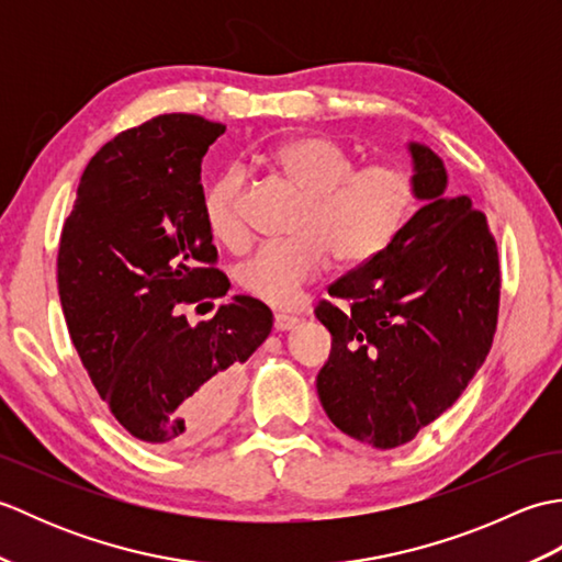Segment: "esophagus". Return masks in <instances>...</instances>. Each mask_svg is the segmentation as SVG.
<instances>
[{
	"instance_id": "1",
	"label": "esophagus",
	"mask_w": 562,
	"mask_h": 562,
	"mask_svg": "<svg viewBox=\"0 0 562 562\" xmlns=\"http://www.w3.org/2000/svg\"><path fill=\"white\" fill-rule=\"evenodd\" d=\"M296 321H300L296 316L278 312V314H274V328H278V330H290V328L296 326Z\"/></svg>"
}]
</instances>
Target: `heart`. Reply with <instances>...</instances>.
Listing matches in <instances>:
<instances>
[{"mask_svg":"<svg viewBox=\"0 0 562 562\" xmlns=\"http://www.w3.org/2000/svg\"><path fill=\"white\" fill-rule=\"evenodd\" d=\"M268 164L304 193V202L290 226L294 236L260 246L236 268V282L246 294L274 306L294 304L304 284L316 280L333 256L348 268L379 258L420 205V178L411 166H357L355 154L333 137L304 135L282 142L268 154ZM244 193L246 171L229 166L207 186L202 200L212 236L232 250L248 244Z\"/></svg>","mask_w":562,"mask_h":562,"instance_id":"b5f03b06","label":"heart"}]
</instances>
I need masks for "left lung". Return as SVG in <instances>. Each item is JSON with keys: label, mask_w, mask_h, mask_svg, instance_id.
I'll return each mask as SVG.
<instances>
[{"label": "left lung", "mask_w": 562, "mask_h": 562, "mask_svg": "<svg viewBox=\"0 0 562 562\" xmlns=\"http://www.w3.org/2000/svg\"><path fill=\"white\" fill-rule=\"evenodd\" d=\"M425 205L379 258L342 274L318 302L330 330L316 376L340 432L374 449L411 441L451 408L493 348L499 308L495 236L469 195L447 198L437 154L411 142Z\"/></svg>", "instance_id": "8db88e82"}]
</instances>
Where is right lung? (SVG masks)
Listing matches in <instances>:
<instances>
[{
    "mask_svg": "<svg viewBox=\"0 0 562 562\" xmlns=\"http://www.w3.org/2000/svg\"><path fill=\"white\" fill-rule=\"evenodd\" d=\"M224 130L169 113L105 142L59 236V302L81 364L115 420L161 451L217 432L241 364L272 328L270 308L246 294L198 326L183 314L229 292L200 183L202 157Z\"/></svg>",
    "mask_w": 562,
    "mask_h": 562,
    "instance_id": "add662e5",
    "label": "right lung"
}]
</instances>
